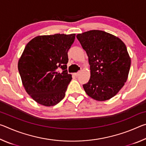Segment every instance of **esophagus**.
I'll list each match as a JSON object with an SVG mask.
<instances>
[{"label":"esophagus","instance_id":"obj_1","mask_svg":"<svg viewBox=\"0 0 146 146\" xmlns=\"http://www.w3.org/2000/svg\"><path fill=\"white\" fill-rule=\"evenodd\" d=\"M80 71H79V72H77V73H73V75H75V76H79V75H80Z\"/></svg>","mask_w":146,"mask_h":146}]
</instances>
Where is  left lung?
<instances>
[{
	"label": "left lung",
	"instance_id": "1",
	"mask_svg": "<svg viewBox=\"0 0 146 146\" xmlns=\"http://www.w3.org/2000/svg\"><path fill=\"white\" fill-rule=\"evenodd\" d=\"M76 38L88 56L91 76L83 85L94 100L105 101L118 93L129 75L131 58L123 41L101 30L78 34Z\"/></svg>",
	"mask_w": 146,
	"mask_h": 146
}]
</instances>
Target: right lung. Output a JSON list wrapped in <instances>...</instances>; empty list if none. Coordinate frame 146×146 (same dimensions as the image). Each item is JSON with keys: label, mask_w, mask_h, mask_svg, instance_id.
<instances>
[{"label": "right lung", "mask_w": 146, "mask_h": 146, "mask_svg": "<svg viewBox=\"0 0 146 146\" xmlns=\"http://www.w3.org/2000/svg\"><path fill=\"white\" fill-rule=\"evenodd\" d=\"M75 34L40 35L29 42L18 62L22 83L27 93L44 106H53L65 97L72 79L67 71L68 51ZM61 68L60 73L58 70Z\"/></svg>", "instance_id": "add662e5"}]
</instances>
